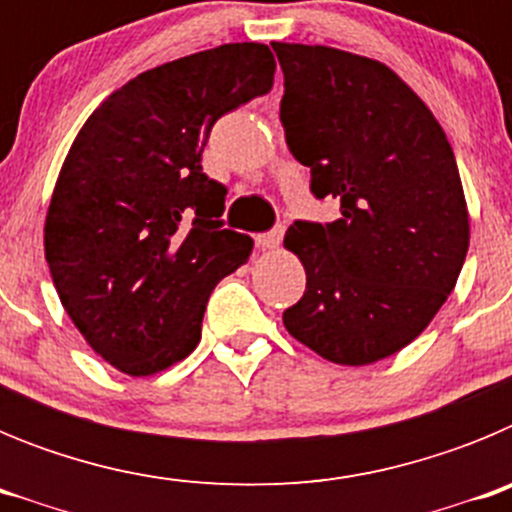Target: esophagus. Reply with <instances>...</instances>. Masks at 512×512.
I'll return each instance as SVG.
<instances>
[{
	"instance_id": "34e87169",
	"label": "esophagus",
	"mask_w": 512,
	"mask_h": 512,
	"mask_svg": "<svg viewBox=\"0 0 512 512\" xmlns=\"http://www.w3.org/2000/svg\"><path fill=\"white\" fill-rule=\"evenodd\" d=\"M282 235H284V228H274L269 230V233H259L256 235V246H259L261 251H274V248H279V243H282Z\"/></svg>"
}]
</instances>
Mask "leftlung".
<instances>
[{
  "instance_id": "left-lung-1",
  "label": "left lung",
  "mask_w": 512,
  "mask_h": 512,
  "mask_svg": "<svg viewBox=\"0 0 512 512\" xmlns=\"http://www.w3.org/2000/svg\"><path fill=\"white\" fill-rule=\"evenodd\" d=\"M284 71L279 120L310 166L333 223L297 220L284 246L305 295L289 336L333 364L364 366L420 336L451 295L469 248V212L446 133L423 99L374 58L328 45L271 43Z\"/></svg>"
}]
</instances>
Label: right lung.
<instances>
[{
  "label": "right lung",
  "mask_w": 512,
  "mask_h": 512,
  "mask_svg": "<svg viewBox=\"0 0 512 512\" xmlns=\"http://www.w3.org/2000/svg\"><path fill=\"white\" fill-rule=\"evenodd\" d=\"M264 43H228L143 71L89 115L45 215L63 310L120 372L148 377L197 348L210 292L253 241L223 228L202 171L210 130L274 84Z\"/></svg>",
  "instance_id": "1"
}]
</instances>
